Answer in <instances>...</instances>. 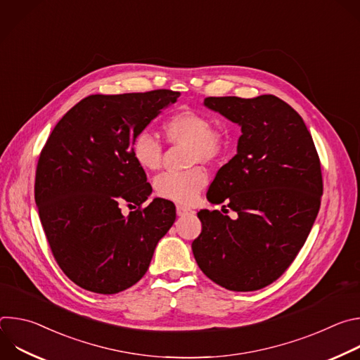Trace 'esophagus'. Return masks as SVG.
I'll list each match as a JSON object with an SVG mask.
<instances>
[{"label": "esophagus", "mask_w": 360, "mask_h": 360, "mask_svg": "<svg viewBox=\"0 0 360 360\" xmlns=\"http://www.w3.org/2000/svg\"><path fill=\"white\" fill-rule=\"evenodd\" d=\"M189 212H192V211L188 210V208H185V207H181V205H178V207H176V215H178V217H185V215H188Z\"/></svg>", "instance_id": "34e87169"}]
</instances>
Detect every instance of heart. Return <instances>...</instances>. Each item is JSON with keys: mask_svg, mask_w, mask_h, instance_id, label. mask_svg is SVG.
Returning a JSON list of instances; mask_svg holds the SVG:
<instances>
[{"mask_svg": "<svg viewBox=\"0 0 360 360\" xmlns=\"http://www.w3.org/2000/svg\"><path fill=\"white\" fill-rule=\"evenodd\" d=\"M164 132L169 142L188 143L192 164H211L219 161L229 148V135L212 128L211 120L196 111L185 110L174 114L165 124ZM132 158L145 171L161 167L162 146L148 131H142L132 139ZM208 184V174L202 168H192L184 174H164L155 182L157 193L182 205L193 203L200 191Z\"/></svg>", "mask_w": 360, "mask_h": 360, "instance_id": "b5f03b06", "label": "heart"}]
</instances>
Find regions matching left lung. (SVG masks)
Masks as SVG:
<instances>
[{
    "label": "left lung",
    "mask_w": 360,
    "mask_h": 360,
    "mask_svg": "<svg viewBox=\"0 0 360 360\" xmlns=\"http://www.w3.org/2000/svg\"><path fill=\"white\" fill-rule=\"evenodd\" d=\"M203 105L240 127L236 155L207 193L238 217L200 210L192 252L222 288L258 290L289 268L314 226L323 192L318 152L302 117L275 95L210 96Z\"/></svg>",
    "instance_id": "obj_1"
}]
</instances>
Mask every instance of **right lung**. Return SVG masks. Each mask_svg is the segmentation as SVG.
I'll return each mask as SVG.
<instances>
[{
	"mask_svg": "<svg viewBox=\"0 0 360 360\" xmlns=\"http://www.w3.org/2000/svg\"><path fill=\"white\" fill-rule=\"evenodd\" d=\"M179 92L157 89L89 95L56 125L38 160L35 203L63 272L82 289L112 295L148 271L160 239L176 218L171 200L155 198L131 143Z\"/></svg>",
	"mask_w": 360,
	"mask_h": 360,
	"instance_id": "obj_1",
	"label": "right lung"
}]
</instances>
